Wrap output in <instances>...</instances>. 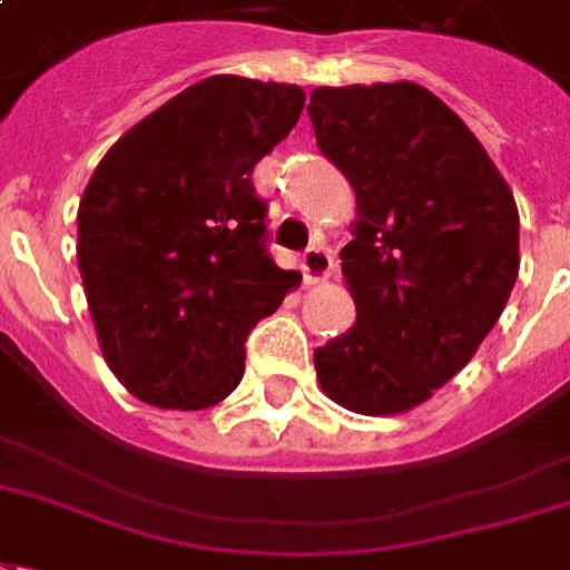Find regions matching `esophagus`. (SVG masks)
<instances>
[{"label": "esophagus", "mask_w": 570, "mask_h": 570, "mask_svg": "<svg viewBox=\"0 0 570 570\" xmlns=\"http://www.w3.org/2000/svg\"><path fill=\"white\" fill-rule=\"evenodd\" d=\"M303 273H306V282L309 285H318L333 273V255L324 246H312L303 255Z\"/></svg>", "instance_id": "34e87169"}]
</instances>
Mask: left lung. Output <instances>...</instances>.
<instances>
[{
	"label": "left lung",
	"instance_id": "8db88e82",
	"mask_svg": "<svg viewBox=\"0 0 570 570\" xmlns=\"http://www.w3.org/2000/svg\"><path fill=\"white\" fill-rule=\"evenodd\" d=\"M309 119L357 198L342 276L354 327L315 348L321 391L402 414L472 361L520 273L511 186L463 119L412 80L318 87Z\"/></svg>",
	"mask_w": 570,
	"mask_h": 570
}]
</instances>
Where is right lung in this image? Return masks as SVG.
Instances as JSON below:
<instances>
[{
    "instance_id": "obj_1",
    "label": "right lung",
    "mask_w": 570,
    "mask_h": 570,
    "mask_svg": "<svg viewBox=\"0 0 570 570\" xmlns=\"http://www.w3.org/2000/svg\"><path fill=\"white\" fill-rule=\"evenodd\" d=\"M306 92L216 75L107 149L77 207V267L107 366L158 409L198 412L243 379V342L301 285L264 249L252 170Z\"/></svg>"
}]
</instances>
